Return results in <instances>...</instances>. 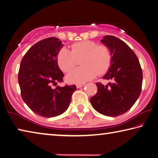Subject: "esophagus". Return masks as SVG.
<instances>
[{
  "label": "esophagus",
  "mask_w": 158,
  "mask_h": 158,
  "mask_svg": "<svg viewBox=\"0 0 158 158\" xmlns=\"http://www.w3.org/2000/svg\"><path fill=\"white\" fill-rule=\"evenodd\" d=\"M84 85H85L84 84H77L76 86H77V89H79V88H81V87L84 86Z\"/></svg>",
  "instance_id": "1"
}]
</instances>
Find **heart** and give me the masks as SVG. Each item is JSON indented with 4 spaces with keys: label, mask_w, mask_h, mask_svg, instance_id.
<instances>
[{
    "label": "heart",
    "mask_w": 158,
    "mask_h": 158,
    "mask_svg": "<svg viewBox=\"0 0 158 158\" xmlns=\"http://www.w3.org/2000/svg\"><path fill=\"white\" fill-rule=\"evenodd\" d=\"M83 67L74 70L66 77L72 84H81L94 79L96 75H103L110 68L112 61L111 51L105 44L84 40L74 43L72 50L62 48L58 54V64L61 70L69 73L81 60Z\"/></svg>",
    "instance_id": "b5f03b06"
}]
</instances>
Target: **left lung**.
<instances>
[{
	"label": "left lung",
	"mask_w": 158,
	"mask_h": 158,
	"mask_svg": "<svg viewBox=\"0 0 158 158\" xmlns=\"http://www.w3.org/2000/svg\"><path fill=\"white\" fill-rule=\"evenodd\" d=\"M101 42L109 47L112 56L111 67L103 79L112 83L106 85L96 83L98 92L90 103L100 114L115 117L129 110L139 97L142 69L135 52L121 40L106 35Z\"/></svg>",
	"instance_id": "obj_1"
}]
</instances>
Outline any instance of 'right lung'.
<instances>
[{
	"label": "right lung",
	"mask_w": 158,
	"mask_h": 158,
	"mask_svg": "<svg viewBox=\"0 0 158 158\" xmlns=\"http://www.w3.org/2000/svg\"><path fill=\"white\" fill-rule=\"evenodd\" d=\"M63 44L57 37H49L35 44L21 61L18 81L23 100L34 113L55 117L68 109L75 85L60 87L64 74L58 65V53Z\"/></svg>",
	"instance_id": "right-lung-1"
}]
</instances>
